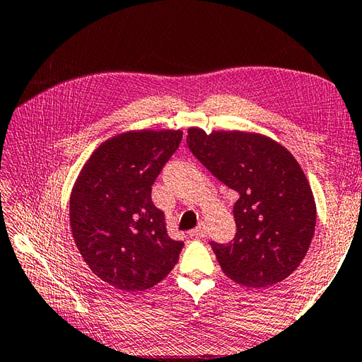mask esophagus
Returning <instances> with one entry per match:
<instances>
[{
  "instance_id": "obj_1",
  "label": "esophagus",
  "mask_w": 362,
  "mask_h": 362,
  "mask_svg": "<svg viewBox=\"0 0 362 362\" xmlns=\"http://www.w3.org/2000/svg\"><path fill=\"white\" fill-rule=\"evenodd\" d=\"M189 235H191V236H194V238H205V236H206V228H205V224H202V222H201V224H199L196 228L191 230Z\"/></svg>"
}]
</instances>
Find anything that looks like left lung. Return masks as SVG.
Returning a JSON list of instances; mask_svg holds the SVG:
<instances>
[{"mask_svg":"<svg viewBox=\"0 0 362 362\" xmlns=\"http://www.w3.org/2000/svg\"><path fill=\"white\" fill-rule=\"evenodd\" d=\"M187 144L218 180L240 194L233 241L210 243L224 274L247 288L288 279L308 252L316 227V202L297 160L272 138L241 130L206 134L189 127Z\"/></svg>","mask_w":362,"mask_h":362,"instance_id":"left-lung-1","label":"left lung"}]
</instances>
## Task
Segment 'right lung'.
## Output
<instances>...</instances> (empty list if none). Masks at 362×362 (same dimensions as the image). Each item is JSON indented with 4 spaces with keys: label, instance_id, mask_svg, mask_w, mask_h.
<instances>
[{
    "label": "right lung",
    "instance_id": "right-lung-1",
    "mask_svg": "<svg viewBox=\"0 0 362 362\" xmlns=\"http://www.w3.org/2000/svg\"><path fill=\"white\" fill-rule=\"evenodd\" d=\"M182 130H129L104 141L76 179L70 224L83 261L122 292L156 286L183 247L168 236L152 185L182 141Z\"/></svg>",
    "mask_w": 362,
    "mask_h": 362
}]
</instances>
